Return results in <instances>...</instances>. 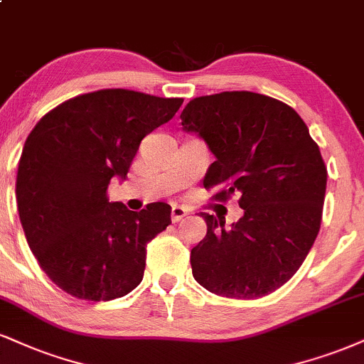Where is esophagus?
<instances>
[{
    "instance_id": "esophagus-1",
    "label": "esophagus",
    "mask_w": 364,
    "mask_h": 364,
    "mask_svg": "<svg viewBox=\"0 0 364 364\" xmlns=\"http://www.w3.org/2000/svg\"><path fill=\"white\" fill-rule=\"evenodd\" d=\"M186 210L183 207H179V205H173V208H171V220L173 222H179L183 217L186 215Z\"/></svg>"
}]
</instances>
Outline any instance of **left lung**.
Instances as JSON below:
<instances>
[{
    "instance_id": "8db88e82",
    "label": "left lung",
    "mask_w": 364,
    "mask_h": 364,
    "mask_svg": "<svg viewBox=\"0 0 364 364\" xmlns=\"http://www.w3.org/2000/svg\"><path fill=\"white\" fill-rule=\"evenodd\" d=\"M183 130L205 140L215 161L205 188L237 193L244 215L201 213L207 235L191 249L201 287L227 299H259L290 279L312 249L322 220L327 168L307 125L291 107L251 91L191 100Z\"/></svg>"
}]
</instances>
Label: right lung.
<instances>
[{
    "label": "right lung",
    "mask_w": 364,
    "mask_h": 364,
    "mask_svg": "<svg viewBox=\"0 0 364 364\" xmlns=\"http://www.w3.org/2000/svg\"><path fill=\"white\" fill-rule=\"evenodd\" d=\"M181 98L102 90L68 100L27 137L16 174V205L41 268L65 293L120 299L142 282L146 247L171 224L163 201L132 212L107 198L124 181L140 140L168 124Z\"/></svg>",
    "instance_id": "1"
}]
</instances>
